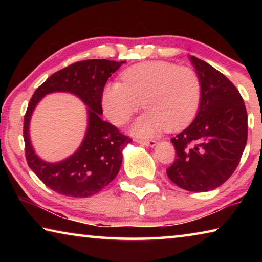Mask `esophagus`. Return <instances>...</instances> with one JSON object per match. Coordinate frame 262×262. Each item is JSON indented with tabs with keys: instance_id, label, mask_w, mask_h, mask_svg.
<instances>
[{
	"instance_id": "34e87169",
	"label": "esophagus",
	"mask_w": 262,
	"mask_h": 262,
	"mask_svg": "<svg viewBox=\"0 0 262 262\" xmlns=\"http://www.w3.org/2000/svg\"><path fill=\"white\" fill-rule=\"evenodd\" d=\"M136 142L137 143H140V144H142V145H145V147H151V148H154V147H156L157 145V142L155 141V140H136Z\"/></svg>"
}]
</instances>
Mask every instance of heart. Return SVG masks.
Listing matches in <instances>:
<instances>
[{"instance_id":"obj_1","label":"heart","mask_w":262,"mask_h":262,"mask_svg":"<svg viewBox=\"0 0 262 262\" xmlns=\"http://www.w3.org/2000/svg\"><path fill=\"white\" fill-rule=\"evenodd\" d=\"M122 83L106 84L101 105L108 120L121 126L141 107L148 111L130 127L133 134L150 137L166 127L177 130L193 120L201 99V83L189 67L165 61H147L121 74Z\"/></svg>"}]
</instances>
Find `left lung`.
I'll return each instance as SVG.
<instances>
[{
	"mask_svg": "<svg viewBox=\"0 0 262 262\" xmlns=\"http://www.w3.org/2000/svg\"><path fill=\"white\" fill-rule=\"evenodd\" d=\"M201 83L194 121L173 139L177 157L166 173L189 192L224 184L238 166L247 142V113L237 88L209 63L189 56Z\"/></svg>",
	"mask_w": 262,
	"mask_h": 262,
	"instance_id": "obj_1",
	"label": "left lung"
}]
</instances>
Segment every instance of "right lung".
Segmentation results:
<instances>
[{"instance_id": "add662e5", "label": "right lung", "mask_w": 262, "mask_h": 262, "mask_svg": "<svg viewBox=\"0 0 262 262\" xmlns=\"http://www.w3.org/2000/svg\"><path fill=\"white\" fill-rule=\"evenodd\" d=\"M125 62L86 60L59 70L39 86L30 100L24 117L25 156L31 170L47 187L72 198H88L100 192L121 167L122 150L132 141L117 127L101 119V95L106 82ZM67 92L87 106L88 126L81 145L60 162L43 161L35 154L29 139V121L43 96Z\"/></svg>"}]
</instances>
